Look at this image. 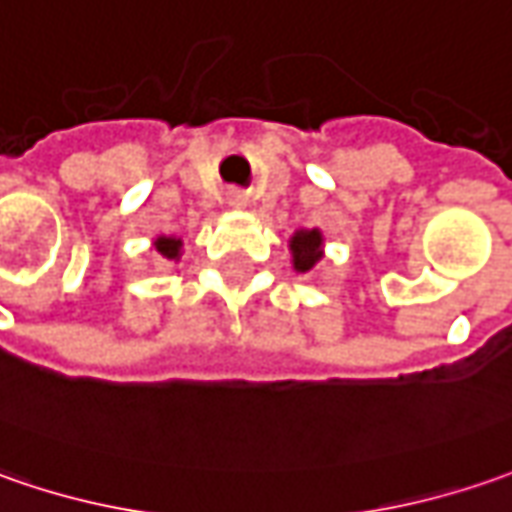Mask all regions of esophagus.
Segmentation results:
<instances>
[{
  "label": "esophagus",
  "instance_id": "34e87169",
  "mask_svg": "<svg viewBox=\"0 0 512 512\" xmlns=\"http://www.w3.org/2000/svg\"><path fill=\"white\" fill-rule=\"evenodd\" d=\"M226 203H229L232 209H243V206H246V195H243V192H229Z\"/></svg>",
  "mask_w": 512,
  "mask_h": 512
}]
</instances>
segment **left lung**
<instances>
[{"mask_svg": "<svg viewBox=\"0 0 512 512\" xmlns=\"http://www.w3.org/2000/svg\"><path fill=\"white\" fill-rule=\"evenodd\" d=\"M291 269L297 274L311 272L326 257V238L320 229H297L289 238Z\"/></svg>", "mask_w": 512, "mask_h": 512, "instance_id": "left-lung-1", "label": "left lung"}]
</instances>
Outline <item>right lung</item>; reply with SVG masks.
<instances>
[{"label": "right lung", "instance_id": "right-lung-1", "mask_svg": "<svg viewBox=\"0 0 512 512\" xmlns=\"http://www.w3.org/2000/svg\"><path fill=\"white\" fill-rule=\"evenodd\" d=\"M152 252L158 257H164V260H181V255H184V240L178 238V235H155L152 238Z\"/></svg>", "mask_w": 512, "mask_h": 512}]
</instances>
